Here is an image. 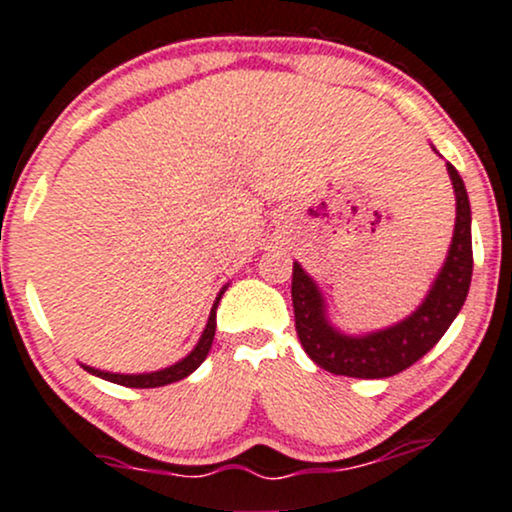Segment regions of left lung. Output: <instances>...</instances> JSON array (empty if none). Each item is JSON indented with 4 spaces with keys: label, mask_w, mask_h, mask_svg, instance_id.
Returning a JSON list of instances; mask_svg holds the SVG:
<instances>
[{
    "label": "left lung",
    "mask_w": 512,
    "mask_h": 512,
    "mask_svg": "<svg viewBox=\"0 0 512 512\" xmlns=\"http://www.w3.org/2000/svg\"><path fill=\"white\" fill-rule=\"evenodd\" d=\"M452 177L454 194H457V223L445 267L435 286L430 289L423 306L393 328L379 330L364 338H347L330 328L323 316V299L316 284L311 282L301 265L294 262L291 272V301H294L296 335H299L306 355L323 367L325 372L338 376H355V379H384L393 376L420 357L428 355L440 342L442 335L462 311L471 284L474 269V252H471V206L466 187L447 162Z\"/></svg>",
    "instance_id": "left-lung-1"
}]
</instances>
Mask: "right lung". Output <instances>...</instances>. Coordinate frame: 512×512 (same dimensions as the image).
<instances>
[{"label": "right lung", "instance_id": "obj_1", "mask_svg": "<svg viewBox=\"0 0 512 512\" xmlns=\"http://www.w3.org/2000/svg\"><path fill=\"white\" fill-rule=\"evenodd\" d=\"M221 296H223V291L218 294L216 303H213L209 323H206V330H204V335H201L199 345H196L194 350L182 359V362L172 364V367L160 369V372H153V374H109V372H99V369H89V367H84V369L101 376V379L114 381V384L131 386V389H155V386H165V384H172V381L184 379V376L192 374L194 369L204 362L206 355H209L213 335H216V306H218V301H221Z\"/></svg>", "mask_w": 512, "mask_h": 512}]
</instances>
